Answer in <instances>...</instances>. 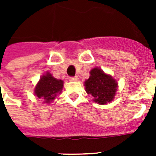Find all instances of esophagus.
I'll use <instances>...</instances> for the list:
<instances>
[{
  "label": "esophagus",
  "mask_w": 156,
  "mask_h": 156,
  "mask_svg": "<svg viewBox=\"0 0 156 156\" xmlns=\"http://www.w3.org/2000/svg\"><path fill=\"white\" fill-rule=\"evenodd\" d=\"M69 80L72 81V82H76V81H78V76H75V77H73V78H69Z\"/></svg>",
  "instance_id": "1"
}]
</instances>
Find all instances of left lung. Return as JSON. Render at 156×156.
I'll list each match as a JSON object with an SVG mask.
<instances>
[{"label": "left lung", "instance_id": "1", "mask_svg": "<svg viewBox=\"0 0 156 156\" xmlns=\"http://www.w3.org/2000/svg\"><path fill=\"white\" fill-rule=\"evenodd\" d=\"M86 92L93 96V101L104 105L112 102L115 98L118 83L108 73L95 67L90 71V77L84 82Z\"/></svg>", "mask_w": 156, "mask_h": 156}]
</instances>
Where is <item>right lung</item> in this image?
Instances as JSON below:
<instances>
[{"label":"right lung","instance_id":"1","mask_svg":"<svg viewBox=\"0 0 156 156\" xmlns=\"http://www.w3.org/2000/svg\"><path fill=\"white\" fill-rule=\"evenodd\" d=\"M63 80L56 79L47 71L40 77L34 89V94L38 99H41L45 104H49L59 94H61L64 87Z\"/></svg>","mask_w":156,"mask_h":156}]
</instances>
